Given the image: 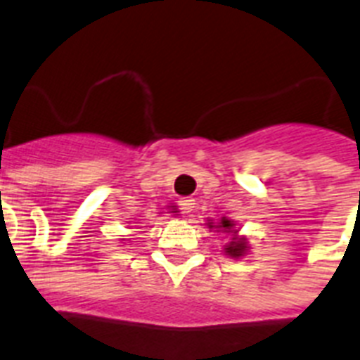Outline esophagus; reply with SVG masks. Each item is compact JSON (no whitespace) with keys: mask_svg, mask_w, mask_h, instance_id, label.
<instances>
[{"mask_svg":"<svg viewBox=\"0 0 360 360\" xmlns=\"http://www.w3.org/2000/svg\"><path fill=\"white\" fill-rule=\"evenodd\" d=\"M193 208H195V200L191 197L182 198V200H180V210H182L184 215L191 214V212H193Z\"/></svg>","mask_w":360,"mask_h":360,"instance_id":"34e87169","label":"esophagus"}]
</instances>
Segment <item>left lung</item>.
Listing matches in <instances>:
<instances>
[{
	"instance_id": "obj_1",
	"label": "left lung",
	"mask_w": 360,
	"mask_h": 360,
	"mask_svg": "<svg viewBox=\"0 0 360 360\" xmlns=\"http://www.w3.org/2000/svg\"><path fill=\"white\" fill-rule=\"evenodd\" d=\"M206 225H208V229H215L217 232L223 230L225 234L230 236V241L223 247V251H225L226 257L241 258L245 257L247 252H249V249H251V247H249V240H247L245 236L238 234L240 230L236 229V221L229 219V217H221V221H217V223H214V219H208Z\"/></svg>"
}]
</instances>
